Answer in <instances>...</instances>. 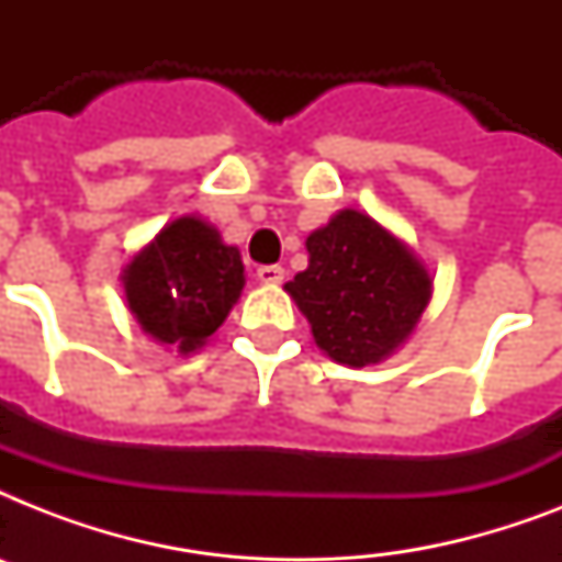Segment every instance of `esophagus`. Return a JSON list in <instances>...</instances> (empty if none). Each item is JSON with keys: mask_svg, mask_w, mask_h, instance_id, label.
<instances>
[{"mask_svg": "<svg viewBox=\"0 0 562 562\" xmlns=\"http://www.w3.org/2000/svg\"><path fill=\"white\" fill-rule=\"evenodd\" d=\"M282 277H285V268H280V265H262L256 271V280L265 282V285H277V282H282Z\"/></svg>", "mask_w": 562, "mask_h": 562, "instance_id": "1", "label": "esophagus"}]
</instances>
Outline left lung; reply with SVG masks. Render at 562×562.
I'll return each instance as SVG.
<instances>
[{
  "instance_id": "obj_1",
  "label": "left lung",
  "mask_w": 562,
  "mask_h": 562,
  "mask_svg": "<svg viewBox=\"0 0 562 562\" xmlns=\"http://www.w3.org/2000/svg\"><path fill=\"white\" fill-rule=\"evenodd\" d=\"M308 268L285 285L317 347L338 364L387 359L417 326L431 277L417 256L359 210L338 212L306 238Z\"/></svg>"
}]
</instances>
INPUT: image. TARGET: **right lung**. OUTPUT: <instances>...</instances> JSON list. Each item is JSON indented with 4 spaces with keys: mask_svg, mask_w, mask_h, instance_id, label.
I'll use <instances>...</instances> for the list:
<instances>
[{
    "mask_svg": "<svg viewBox=\"0 0 562 562\" xmlns=\"http://www.w3.org/2000/svg\"><path fill=\"white\" fill-rule=\"evenodd\" d=\"M122 280L127 306L145 333L192 352L224 324L245 285V265L218 229L187 215L134 256Z\"/></svg>",
    "mask_w": 562,
    "mask_h": 562,
    "instance_id": "obj_1",
    "label": "right lung"
}]
</instances>
